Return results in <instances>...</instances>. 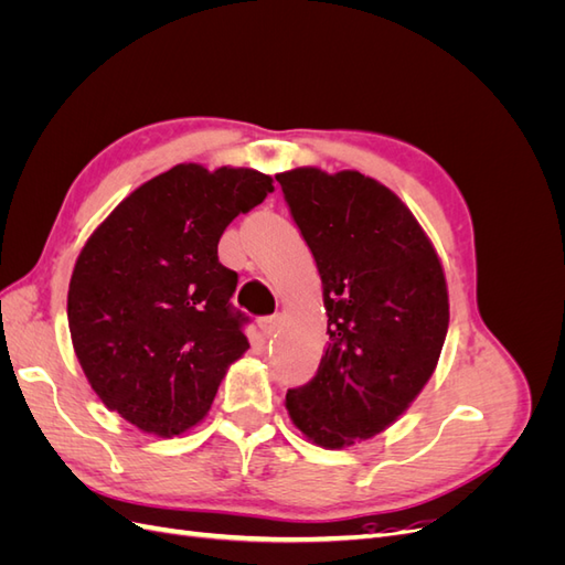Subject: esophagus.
Wrapping results in <instances>:
<instances>
[{
	"mask_svg": "<svg viewBox=\"0 0 565 565\" xmlns=\"http://www.w3.org/2000/svg\"><path fill=\"white\" fill-rule=\"evenodd\" d=\"M278 328H280V318H276V316H268V318L259 320V330L264 337H273Z\"/></svg>",
	"mask_w": 565,
	"mask_h": 565,
	"instance_id": "esophagus-1",
	"label": "esophagus"
}]
</instances>
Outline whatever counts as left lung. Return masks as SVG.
Segmentation results:
<instances>
[{
	"instance_id": "8db88e82",
	"label": "left lung",
	"mask_w": 565,
	"mask_h": 565,
	"mask_svg": "<svg viewBox=\"0 0 565 565\" xmlns=\"http://www.w3.org/2000/svg\"><path fill=\"white\" fill-rule=\"evenodd\" d=\"M322 280L328 349L316 377L289 388V419L328 450L382 434L438 365L448 285L419 221L386 185L353 169L276 174Z\"/></svg>"
}]
</instances>
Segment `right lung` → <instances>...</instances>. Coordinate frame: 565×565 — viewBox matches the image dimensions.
Here are the masks:
<instances>
[{
    "mask_svg": "<svg viewBox=\"0 0 565 565\" xmlns=\"http://www.w3.org/2000/svg\"><path fill=\"white\" fill-rule=\"evenodd\" d=\"M270 191L256 169L177 164L119 202L82 247L67 289L73 349L96 396L143 434L198 426L249 349L218 237Z\"/></svg>",
    "mask_w": 565,
    "mask_h": 565,
    "instance_id": "obj_1",
    "label": "right lung"
}]
</instances>
